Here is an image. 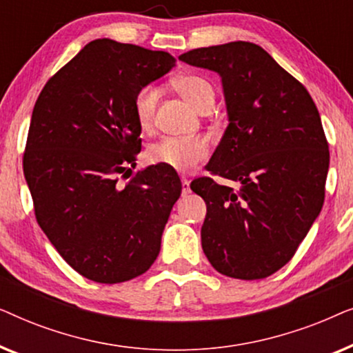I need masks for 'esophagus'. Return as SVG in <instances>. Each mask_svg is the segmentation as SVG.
Returning <instances> with one entry per match:
<instances>
[{
	"label": "esophagus",
	"mask_w": 353,
	"mask_h": 353,
	"mask_svg": "<svg viewBox=\"0 0 353 353\" xmlns=\"http://www.w3.org/2000/svg\"><path fill=\"white\" fill-rule=\"evenodd\" d=\"M181 192H183V196L190 194V192H191V188H190V181H188L185 176H181Z\"/></svg>",
	"instance_id": "1"
}]
</instances>
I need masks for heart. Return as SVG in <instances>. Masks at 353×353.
Segmentation results:
<instances>
[{
    "label": "heart",
    "mask_w": 353,
    "mask_h": 353,
    "mask_svg": "<svg viewBox=\"0 0 353 353\" xmlns=\"http://www.w3.org/2000/svg\"><path fill=\"white\" fill-rule=\"evenodd\" d=\"M178 93L190 101L196 109H204L214 104L215 90L212 83L201 75H181L173 81ZM159 103V90L154 85H144L134 93L133 112L143 130L154 122ZM210 154L209 141L202 137H165L148 149V159L152 163H161L176 172H188Z\"/></svg>",
    "instance_id": "heart-1"
}]
</instances>
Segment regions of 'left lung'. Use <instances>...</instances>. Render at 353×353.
<instances>
[{
    "mask_svg": "<svg viewBox=\"0 0 353 353\" xmlns=\"http://www.w3.org/2000/svg\"><path fill=\"white\" fill-rule=\"evenodd\" d=\"M178 59L219 72L230 123L191 190L205 201L202 249L216 272L262 279L284 267L325 202L330 149L301 81L249 41L197 48Z\"/></svg>",
    "mask_w": 353,
    "mask_h": 353,
    "instance_id": "left-lung-1",
    "label": "left lung"
}]
</instances>
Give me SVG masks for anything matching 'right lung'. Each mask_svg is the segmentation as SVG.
I'll return each mask as SVG.
<instances>
[{
  "label": "right lung",
  "instance_id": "right-lung-1",
  "mask_svg": "<svg viewBox=\"0 0 353 353\" xmlns=\"http://www.w3.org/2000/svg\"><path fill=\"white\" fill-rule=\"evenodd\" d=\"M175 59L165 51L90 41L38 96L23 152V175L40 228L61 257L96 283L148 272L181 194L176 172L152 165L130 176L141 151L134 93Z\"/></svg>",
  "mask_w": 353,
  "mask_h": 353
}]
</instances>
